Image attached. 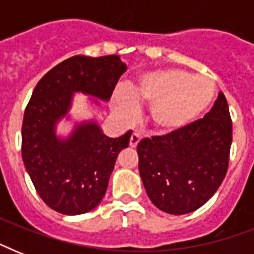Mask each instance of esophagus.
I'll use <instances>...</instances> for the list:
<instances>
[{
	"label": "esophagus",
	"mask_w": 254,
	"mask_h": 254,
	"mask_svg": "<svg viewBox=\"0 0 254 254\" xmlns=\"http://www.w3.org/2000/svg\"><path fill=\"white\" fill-rule=\"evenodd\" d=\"M141 141V134L139 133H133V134L130 135V139H129V145H130V147H135L137 145H138V142Z\"/></svg>",
	"instance_id": "esophagus-1"
}]
</instances>
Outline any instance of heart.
<instances>
[{"label":"heart","mask_w":254,"mask_h":254,"mask_svg":"<svg viewBox=\"0 0 254 254\" xmlns=\"http://www.w3.org/2000/svg\"><path fill=\"white\" fill-rule=\"evenodd\" d=\"M216 84L204 75L179 68L157 69L139 77L119 99L116 108L127 115L135 105H150L149 119L161 133H173L190 127L211 107Z\"/></svg>","instance_id":"1"}]
</instances>
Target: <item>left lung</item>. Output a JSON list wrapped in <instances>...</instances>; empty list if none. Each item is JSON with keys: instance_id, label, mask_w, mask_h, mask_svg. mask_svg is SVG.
<instances>
[{"instance_id": "obj_1", "label": "left lung", "mask_w": 254, "mask_h": 254, "mask_svg": "<svg viewBox=\"0 0 254 254\" xmlns=\"http://www.w3.org/2000/svg\"><path fill=\"white\" fill-rule=\"evenodd\" d=\"M231 143L232 120L223 92L204 119L182 130L141 139L139 175L153 204L171 215L200 208L225 178Z\"/></svg>"}]
</instances>
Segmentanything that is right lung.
I'll use <instances>...</instances> for the list:
<instances>
[{
  "label": "right lung",
  "mask_w": 254,
  "mask_h": 254,
  "mask_svg": "<svg viewBox=\"0 0 254 254\" xmlns=\"http://www.w3.org/2000/svg\"><path fill=\"white\" fill-rule=\"evenodd\" d=\"M125 71L119 55H76L50 69L34 88L22 124V159L42 200L57 212L80 215L99 204L131 135L127 130L111 138L96 121H84L61 138L57 124L68 113L75 92L108 101Z\"/></svg>",
  "instance_id": "obj_1"
}]
</instances>
